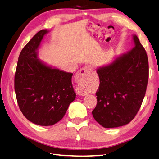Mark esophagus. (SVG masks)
I'll list each match as a JSON object with an SVG mask.
<instances>
[{
  "mask_svg": "<svg viewBox=\"0 0 159 159\" xmlns=\"http://www.w3.org/2000/svg\"><path fill=\"white\" fill-rule=\"evenodd\" d=\"M93 70V68L91 66H85L82 69H80L77 73V81L78 84L76 87L75 92L77 95L85 96L87 95V92L85 87L84 86V82L86 77L91 73Z\"/></svg>",
  "mask_w": 159,
  "mask_h": 159,
  "instance_id": "obj_1",
  "label": "esophagus"
}]
</instances>
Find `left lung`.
Wrapping results in <instances>:
<instances>
[{"label": "left lung", "instance_id": "left-lung-1", "mask_svg": "<svg viewBox=\"0 0 159 159\" xmlns=\"http://www.w3.org/2000/svg\"><path fill=\"white\" fill-rule=\"evenodd\" d=\"M134 47L112 63L97 69L100 84L98 103L92 114L103 128L129 124L137 115L147 89L149 65L147 53L136 35Z\"/></svg>", "mask_w": 159, "mask_h": 159}]
</instances>
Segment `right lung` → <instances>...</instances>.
<instances>
[{
  "instance_id": "1",
  "label": "right lung",
  "mask_w": 159,
  "mask_h": 159,
  "mask_svg": "<svg viewBox=\"0 0 159 159\" xmlns=\"http://www.w3.org/2000/svg\"><path fill=\"white\" fill-rule=\"evenodd\" d=\"M47 30L38 31L22 48L16 67L14 89L20 110L29 121L53 125L65 115L75 99L73 73L48 66L38 57Z\"/></svg>"
}]
</instances>
